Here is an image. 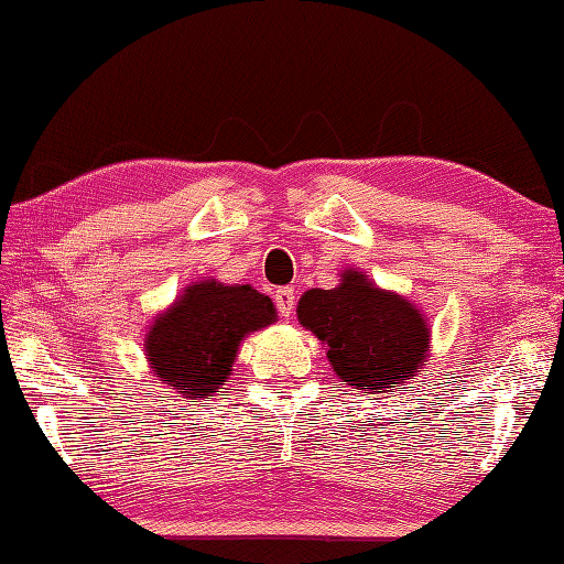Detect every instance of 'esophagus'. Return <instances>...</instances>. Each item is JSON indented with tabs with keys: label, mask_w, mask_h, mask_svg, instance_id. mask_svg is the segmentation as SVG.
<instances>
[{
	"label": "esophagus",
	"mask_w": 564,
	"mask_h": 564,
	"mask_svg": "<svg viewBox=\"0 0 564 564\" xmlns=\"http://www.w3.org/2000/svg\"><path fill=\"white\" fill-rule=\"evenodd\" d=\"M275 307H279V313L289 319L295 311V293L293 289H279L275 291Z\"/></svg>",
	"instance_id": "1"
}]
</instances>
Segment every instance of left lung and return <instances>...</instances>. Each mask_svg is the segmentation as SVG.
<instances>
[{
    "mask_svg": "<svg viewBox=\"0 0 564 564\" xmlns=\"http://www.w3.org/2000/svg\"><path fill=\"white\" fill-rule=\"evenodd\" d=\"M297 323L323 341L333 371L364 393H386L423 371L430 323L413 301L345 269L335 289H311L297 301Z\"/></svg>",
    "mask_w": 564,
    "mask_h": 564,
    "instance_id": "8db88e82",
    "label": "left lung"
}]
</instances>
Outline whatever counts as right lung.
Wrapping results in <instances>:
<instances>
[{
  "label": "right lung",
  "mask_w": 564,
  "mask_h": 564,
  "mask_svg": "<svg viewBox=\"0 0 564 564\" xmlns=\"http://www.w3.org/2000/svg\"><path fill=\"white\" fill-rule=\"evenodd\" d=\"M275 305L251 285L203 279L161 311L143 335V355L161 383L185 401H200L231 377L245 337L273 325Z\"/></svg>",
  "instance_id": "obj_1"
}]
</instances>
